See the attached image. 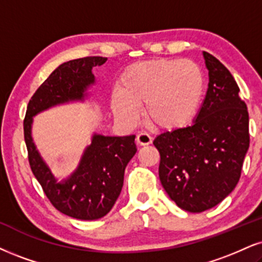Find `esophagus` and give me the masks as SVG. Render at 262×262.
Masks as SVG:
<instances>
[{
    "instance_id": "1",
    "label": "esophagus",
    "mask_w": 262,
    "mask_h": 262,
    "mask_svg": "<svg viewBox=\"0 0 262 262\" xmlns=\"http://www.w3.org/2000/svg\"><path fill=\"white\" fill-rule=\"evenodd\" d=\"M136 142L140 146H148V144L151 143V137L147 134V132H141V134L137 135Z\"/></svg>"
}]
</instances>
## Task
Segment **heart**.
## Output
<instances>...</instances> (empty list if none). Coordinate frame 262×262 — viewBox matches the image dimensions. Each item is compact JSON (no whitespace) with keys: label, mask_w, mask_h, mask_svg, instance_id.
<instances>
[{"label":"heart","mask_w":262,"mask_h":262,"mask_svg":"<svg viewBox=\"0 0 262 262\" xmlns=\"http://www.w3.org/2000/svg\"><path fill=\"white\" fill-rule=\"evenodd\" d=\"M112 98L116 118L132 125L146 103V118L166 131L179 130L193 120L205 90L204 74L198 64L182 59H151L125 70Z\"/></svg>","instance_id":"heart-1"}]
</instances>
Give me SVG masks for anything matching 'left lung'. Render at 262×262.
Returning a JSON list of instances; mask_svg holds the SVG:
<instances>
[{"mask_svg":"<svg viewBox=\"0 0 262 262\" xmlns=\"http://www.w3.org/2000/svg\"><path fill=\"white\" fill-rule=\"evenodd\" d=\"M209 89L194 125L164 132L153 144L159 179L177 206L203 212L221 203L241 179L249 149V114L230 70L204 52Z\"/></svg>","mask_w":262,"mask_h":262,"instance_id":"1","label":"left lung"}]
</instances>
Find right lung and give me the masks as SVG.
Listing matches in <instances>:
<instances>
[{"label": "right lung", "mask_w": 262, "mask_h": 262, "mask_svg": "<svg viewBox=\"0 0 262 262\" xmlns=\"http://www.w3.org/2000/svg\"><path fill=\"white\" fill-rule=\"evenodd\" d=\"M105 60L104 57H85L60 64L32 95L24 118V138L32 173L51 204L62 214L79 220H97L111 211L121 192L125 167L137 151L135 135H95L77 170L66 182L58 183L34 146L31 122L38 112L81 99L86 87L95 81L92 68Z\"/></svg>", "instance_id": "right-lung-1"}]
</instances>
